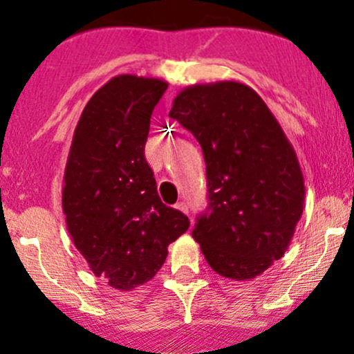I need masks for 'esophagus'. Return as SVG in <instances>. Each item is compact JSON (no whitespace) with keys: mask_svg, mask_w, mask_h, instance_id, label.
<instances>
[{"mask_svg":"<svg viewBox=\"0 0 354 354\" xmlns=\"http://www.w3.org/2000/svg\"><path fill=\"white\" fill-rule=\"evenodd\" d=\"M176 209L181 210V212L187 214V216H188V205H187V203H185V202H178V203H176Z\"/></svg>","mask_w":354,"mask_h":354,"instance_id":"obj_1","label":"esophagus"}]
</instances>
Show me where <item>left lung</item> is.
<instances>
[{
	"instance_id": "obj_1",
	"label": "left lung",
	"mask_w": 354,
	"mask_h": 354,
	"mask_svg": "<svg viewBox=\"0 0 354 354\" xmlns=\"http://www.w3.org/2000/svg\"><path fill=\"white\" fill-rule=\"evenodd\" d=\"M169 116L194 133L207 166L209 207L192 236L219 276L255 279L284 255L301 219L305 178L291 142L240 82L190 85Z\"/></svg>"
}]
</instances>
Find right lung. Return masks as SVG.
Here are the masks:
<instances>
[{"label":"right lung","instance_id":"1","mask_svg":"<svg viewBox=\"0 0 354 354\" xmlns=\"http://www.w3.org/2000/svg\"><path fill=\"white\" fill-rule=\"evenodd\" d=\"M167 88L152 77L118 75L85 104L63 176L68 233L95 277L130 291L162 267L167 246L190 226L157 195L144 156L151 116Z\"/></svg>","mask_w":354,"mask_h":354}]
</instances>
